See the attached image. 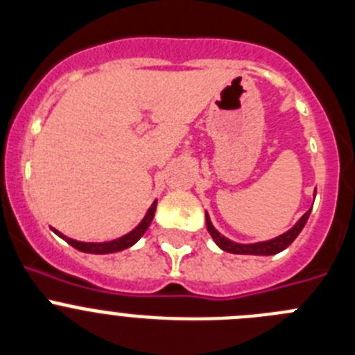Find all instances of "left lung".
<instances>
[{"mask_svg": "<svg viewBox=\"0 0 355 355\" xmlns=\"http://www.w3.org/2000/svg\"><path fill=\"white\" fill-rule=\"evenodd\" d=\"M315 194H317V189H315ZM309 214H311V209H309L308 212H306L304 216H302L301 219H299V221H297L295 225L288 230V232H285L283 235H279V237H274V239H270V241H263V242H254V244H239V242H233V241H230V239H226L225 235H221V233L214 228L212 221H210V217L207 212H205V221H207V230H209V233L212 235L214 242H216V244L219 245L223 251H226V253L270 257V254L281 253L283 249H286L293 241H295L297 235H299V233L302 232V228H304Z\"/></svg>", "mask_w": 355, "mask_h": 355, "instance_id": "8db88e82", "label": "left lung"}]
</instances>
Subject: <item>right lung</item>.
Wrapping results in <instances>:
<instances>
[{
    "instance_id": "add662e5",
    "label": "right lung",
    "mask_w": 355,
    "mask_h": 355,
    "mask_svg": "<svg viewBox=\"0 0 355 355\" xmlns=\"http://www.w3.org/2000/svg\"><path fill=\"white\" fill-rule=\"evenodd\" d=\"M155 209H157V200L152 203V207H150L148 210H146L145 217L141 219V223H139L136 228L132 230V232L125 233L123 237L120 239H114V241H107V242H81V241H74V239H69L65 237L63 233H60L58 230H53L58 237H62L63 241L69 242L72 248H76L78 251H83V253H92V254H110V253H118V251H123V249L130 248V245H134L136 242L139 241V239L145 235V232L148 230L150 223H152V219H154V214H155Z\"/></svg>"
}]
</instances>
